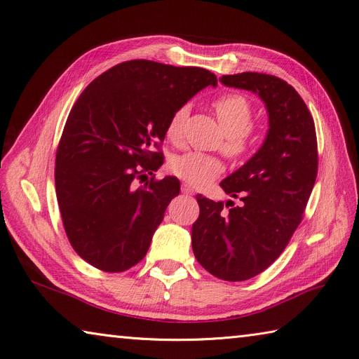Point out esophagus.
<instances>
[{
    "instance_id": "34e87169",
    "label": "esophagus",
    "mask_w": 359,
    "mask_h": 359,
    "mask_svg": "<svg viewBox=\"0 0 359 359\" xmlns=\"http://www.w3.org/2000/svg\"><path fill=\"white\" fill-rule=\"evenodd\" d=\"M181 191L186 193V194H193V193H194L193 189L189 186V184H186V182L181 184Z\"/></svg>"
}]
</instances>
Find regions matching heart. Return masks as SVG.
<instances>
[{
	"mask_svg": "<svg viewBox=\"0 0 359 359\" xmlns=\"http://www.w3.org/2000/svg\"><path fill=\"white\" fill-rule=\"evenodd\" d=\"M214 112L223 127L226 139L223 151L229 157H243L250 149V133L253 126V107L243 94H223L212 103ZM189 115V107L181 106L169 118L166 137L178 140L182 124ZM169 170L191 186H205L223 172V163L214 156L202 153H186L169 160Z\"/></svg>",
	"mask_w": 359,
	"mask_h": 359,
	"instance_id": "heart-1",
	"label": "heart"
}]
</instances>
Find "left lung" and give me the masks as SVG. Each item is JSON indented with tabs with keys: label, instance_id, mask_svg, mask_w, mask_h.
I'll return each instance as SVG.
<instances>
[{
	"label": "left lung",
	"instance_id": "1",
	"mask_svg": "<svg viewBox=\"0 0 359 359\" xmlns=\"http://www.w3.org/2000/svg\"><path fill=\"white\" fill-rule=\"evenodd\" d=\"M220 81L259 94L269 130L257 153L220 182L241 205L196 194L199 217L191 227V247L214 277L244 281L273 264L299 226L318 177V139L307 104L286 81L256 72Z\"/></svg>",
	"mask_w": 359,
	"mask_h": 359
}]
</instances>
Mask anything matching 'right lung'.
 I'll use <instances>...</instances> for the list:
<instances>
[{
    "instance_id": "1",
    "label": "right lung",
    "mask_w": 359,
    "mask_h": 359,
    "mask_svg": "<svg viewBox=\"0 0 359 359\" xmlns=\"http://www.w3.org/2000/svg\"><path fill=\"white\" fill-rule=\"evenodd\" d=\"M208 85L217 76L206 69L132 60L76 100L57 148L55 190L64 231L85 262L123 273L145 257L180 181L135 182L163 165L170 115Z\"/></svg>"
}]
</instances>
